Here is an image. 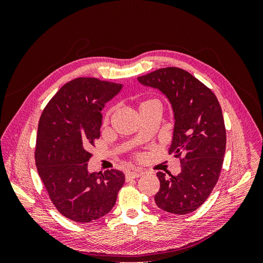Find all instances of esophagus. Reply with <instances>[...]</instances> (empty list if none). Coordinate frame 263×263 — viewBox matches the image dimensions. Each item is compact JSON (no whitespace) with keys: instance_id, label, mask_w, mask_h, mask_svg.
<instances>
[{"instance_id":"1","label":"esophagus","mask_w":263,"mask_h":263,"mask_svg":"<svg viewBox=\"0 0 263 263\" xmlns=\"http://www.w3.org/2000/svg\"><path fill=\"white\" fill-rule=\"evenodd\" d=\"M142 174H144V172L139 171V170H136V171H128V172H127V174H126V179H136V178L141 177Z\"/></svg>"}]
</instances>
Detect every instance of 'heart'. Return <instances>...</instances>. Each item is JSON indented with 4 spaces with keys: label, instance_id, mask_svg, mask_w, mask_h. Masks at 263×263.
<instances>
[{
    "label": "heart",
    "instance_id": "1",
    "mask_svg": "<svg viewBox=\"0 0 263 263\" xmlns=\"http://www.w3.org/2000/svg\"><path fill=\"white\" fill-rule=\"evenodd\" d=\"M149 101H154V100H148V101H146V102H149ZM146 102H144V103H146ZM110 114H112V109L107 110V112L105 113L104 118H103V121H104V123H107V122H108V119H109V117H110Z\"/></svg>",
    "mask_w": 263,
    "mask_h": 263
}]
</instances>
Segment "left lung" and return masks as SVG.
<instances>
[{"mask_svg": "<svg viewBox=\"0 0 263 263\" xmlns=\"http://www.w3.org/2000/svg\"><path fill=\"white\" fill-rule=\"evenodd\" d=\"M162 92L174 114L169 155L180 158L181 172H158L160 190L155 202L164 212L184 215L208 200L218 181L226 150V129L215 94L187 71L168 67L138 77Z\"/></svg>", "mask_w": 263, "mask_h": 263, "instance_id": "1", "label": "left lung"}]
</instances>
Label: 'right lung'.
I'll list each match as a JSON object with an SVG mask.
<instances>
[{"label": "right lung", "mask_w": 263, "mask_h": 263, "mask_svg": "<svg viewBox=\"0 0 263 263\" xmlns=\"http://www.w3.org/2000/svg\"><path fill=\"white\" fill-rule=\"evenodd\" d=\"M123 85L78 78L63 85L39 119L35 161L54 208L78 222L104 216L115 205L125 174L115 169L90 173L89 149L100 138L102 108Z\"/></svg>", "instance_id": "1"}]
</instances>
